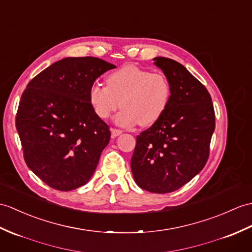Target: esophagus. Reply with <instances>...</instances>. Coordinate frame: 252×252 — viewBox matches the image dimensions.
I'll return each mask as SVG.
<instances>
[{"label":"esophagus","instance_id":"obj_1","mask_svg":"<svg viewBox=\"0 0 252 252\" xmlns=\"http://www.w3.org/2000/svg\"><path fill=\"white\" fill-rule=\"evenodd\" d=\"M110 131H112V135L114 136V137H116V136H118V135H120V134L122 133V131L121 130H119V128H110Z\"/></svg>","mask_w":252,"mask_h":252}]
</instances>
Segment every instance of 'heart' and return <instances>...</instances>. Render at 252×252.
<instances>
[{
    "label": "heart",
    "mask_w": 252,
    "mask_h": 252,
    "mask_svg": "<svg viewBox=\"0 0 252 252\" xmlns=\"http://www.w3.org/2000/svg\"><path fill=\"white\" fill-rule=\"evenodd\" d=\"M172 87L164 74L136 65H125L110 73L106 86L93 85L89 99L97 117L107 119L121 105L115 121L124 126H147L159 120L169 104Z\"/></svg>",
    "instance_id": "obj_1"
}]
</instances>
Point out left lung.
Returning <instances> with one entry per match:
<instances>
[{"instance_id":"left-lung-1","label":"left lung","mask_w":252,"mask_h":252,"mask_svg":"<svg viewBox=\"0 0 252 252\" xmlns=\"http://www.w3.org/2000/svg\"><path fill=\"white\" fill-rule=\"evenodd\" d=\"M154 60L169 80L171 99L161 118L136 136L131 169L139 188L169 193L205 166L215 110L205 86L184 65L164 57Z\"/></svg>"}]
</instances>
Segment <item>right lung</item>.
Listing matches in <instances>:
<instances>
[{
  "instance_id": "add662e5",
  "label": "right lung",
  "mask_w": 252,
  "mask_h": 252,
  "mask_svg": "<svg viewBox=\"0 0 252 252\" xmlns=\"http://www.w3.org/2000/svg\"><path fill=\"white\" fill-rule=\"evenodd\" d=\"M94 57L64 58L28 84L16 115L28 167L52 189L86 185L109 143V126L97 117L89 91L115 68Z\"/></svg>"
}]
</instances>
